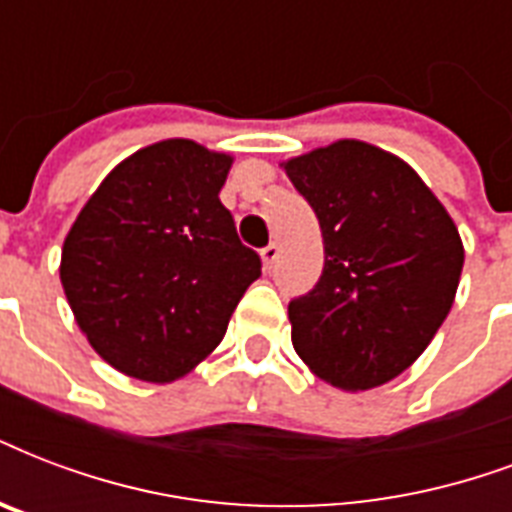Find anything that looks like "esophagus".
<instances>
[{"label":"esophagus","mask_w":512,"mask_h":512,"mask_svg":"<svg viewBox=\"0 0 512 512\" xmlns=\"http://www.w3.org/2000/svg\"><path fill=\"white\" fill-rule=\"evenodd\" d=\"M263 265L265 271H273V265H276V260H279V244H268V247H263Z\"/></svg>","instance_id":"1"}]
</instances>
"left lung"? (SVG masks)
<instances>
[{
    "instance_id": "left-lung-1",
    "label": "left lung",
    "mask_w": 512,
    "mask_h": 512,
    "mask_svg": "<svg viewBox=\"0 0 512 512\" xmlns=\"http://www.w3.org/2000/svg\"><path fill=\"white\" fill-rule=\"evenodd\" d=\"M325 239L314 290L290 300L292 346L322 381L373 389L419 360L451 311L464 249L419 174L343 139L284 163Z\"/></svg>"
}]
</instances>
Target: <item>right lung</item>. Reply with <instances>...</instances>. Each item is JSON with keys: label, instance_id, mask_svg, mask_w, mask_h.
Segmentation results:
<instances>
[{"label": "right lung", "instance_id": "obj_1", "mask_svg": "<svg viewBox=\"0 0 512 512\" xmlns=\"http://www.w3.org/2000/svg\"><path fill=\"white\" fill-rule=\"evenodd\" d=\"M222 152L169 139L134 152L91 195L64 241L61 284L77 325L126 376L169 384L217 349L260 255L220 190Z\"/></svg>", "mask_w": 512, "mask_h": 512}]
</instances>
